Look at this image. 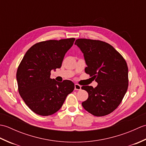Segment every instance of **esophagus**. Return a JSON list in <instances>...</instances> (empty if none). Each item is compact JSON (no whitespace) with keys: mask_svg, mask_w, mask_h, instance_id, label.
<instances>
[{"mask_svg":"<svg viewBox=\"0 0 146 146\" xmlns=\"http://www.w3.org/2000/svg\"><path fill=\"white\" fill-rule=\"evenodd\" d=\"M75 90H81V86L78 84L75 85Z\"/></svg>","mask_w":146,"mask_h":146,"instance_id":"34e87169","label":"esophagus"}]
</instances>
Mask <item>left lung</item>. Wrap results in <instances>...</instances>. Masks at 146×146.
Instances as JSON below:
<instances>
[{
	"label": "left lung",
	"mask_w": 146,
	"mask_h": 146,
	"mask_svg": "<svg viewBox=\"0 0 146 146\" xmlns=\"http://www.w3.org/2000/svg\"><path fill=\"white\" fill-rule=\"evenodd\" d=\"M75 44L84 55L87 65L85 73L98 83L95 88L82 86L88 94L82 106L95 116L107 115L118 107L127 90V64L122 56L106 42L78 39Z\"/></svg>",
	"instance_id": "1"
}]
</instances>
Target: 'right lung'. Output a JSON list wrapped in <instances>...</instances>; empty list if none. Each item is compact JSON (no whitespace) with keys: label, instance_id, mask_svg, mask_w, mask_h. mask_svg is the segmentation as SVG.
<instances>
[{"label":"right lung","instance_id":"right-lung-1","mask_svg":"<svg viewBox=\"0 0 146 146\" xmlns=\"http://www.w3.org/2000/svg\"><path fill=\"white\" fill-rule=\"evenodd\" d=\"M75 38L48 40L31 46L19 65L18 91L31 110L42 116L60 109L67 95L74 90L70 80L56 82L50 78L52 70L60 68Z\"/></svg>","mask_w":146,"mask_h":146}]
</instances>
